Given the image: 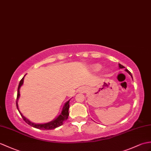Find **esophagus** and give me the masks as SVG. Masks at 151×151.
Listing matches in <instances>:
<instances>
[{"mask_svg": "<svg viewBox=\"0 0 151 151\" xmlns=\"http://www.w3.org/2000/svg\"><path fill=\"white\" fill-rule=\"evenodd\" d=\"M86 91V87H81L79 88V92H80V93H83V92H85Z\"/></svg>", "mask_w": 151, "mask_h": 151, "instance_id": "34e87169", "label": "esophagus"}]
</instances>
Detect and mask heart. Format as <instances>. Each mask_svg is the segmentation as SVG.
I'll return each instance as SVG.
<instances>
[{
	"instance_id": "b5f03b06",
	"label": "heart",
	"mask_w": 151,
	"mask_h": 151,
	"mask_svg": "<svg viewBox=\"0 0 151 151\" xmlns=\"http://www.w3.org/2000/svg\"><path fill=\"white\" fill-rule=\"evenodd\" d=\"M100 69H101V67L99 65H96L93 67V70L94 71H99Z\"/></svg>"
}]
</instances>
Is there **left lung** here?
Returning <instances> with one entry per match:
<instances>
[{
  "label": "left lung",
  "instance_id": "left-lung-1",
  "mask_svg": "<svg viewBox=\"0 0 151 151\" xmlns=\"http://www.w3.org/2000/svg\"><path fill=\"white\" fill-rule=\"evenodd\" d=\"M118 65H119V68H120V69H122V68H124V65H121L120 64H118ZM125 71H127L128 73H129V75H130L131 76V77H132V74H131V73L130 72V71H128V70L127 69H125Z\"/></svg>",
  "mask_w": 151,
  "mask_h": 151
}]
</instances>
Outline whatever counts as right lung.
I'll use <instances>...</instances> for the list:
<instances>
[{
    "instance_id": "obj_1",
    "label": "right lung",
    "mask_w": 151,
    "mask_h": 151,
    "mask_svg": "<svg viewBox=\"0 0 151 151\" xmlns=\"http://www.w3.org/2000/svg\"><path fill=\"white\" fill-rule=\"evenodd\" d=\"M24 76H25V75H24ZM24 76L23 77L22 79H21V80L20 81L19 85V87H18V90H17V101H16V105H17V109H18V111H19L20 115L22 116L23 120L25 121L26 123H27L28 125L32 126V127H33L35 128L41 129V130H51V129H54L57 128L58 127H60V126H61L62 125H63V122H64V120H67L68 118V116H69V101H70V100L69 101H68L67 102H66L64 104V107H63L62 111L61 112L60 114L57 118L55 119L54 120H52L50 122H48V123H46V124H36L32 123V122H31L29 120H27L26 118L24 117V116L22 114H21L20 111L19 109L18 100L19 99V96H20L19 90H20V87L22 86V85L23 84Z\"/></svg>"
}]
</instances>
